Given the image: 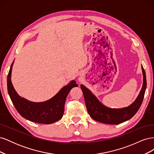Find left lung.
Wrapping results in <instances>:
<instances>
[{
    "label": "left lung",
    "instance_id": "left-lung-1",
    "mask_svg": "<svg viewBox=\"0 0 154 154\" xmlns=\"http://www.w3.org/2000/svg\"><path fill=\"white\" fill-rule=\"evenodd\" d=\"M141 68L143 75L141 90L134 103L123 109H110L105 106L87 88L83 85H80L88 113L93 119L105 124L118 125L131 119L136 114L142 104L146 88V73L143 66Z\"/></svg>",
    "mask_w": 154,
    "mask_h": 154
}]
</instances>
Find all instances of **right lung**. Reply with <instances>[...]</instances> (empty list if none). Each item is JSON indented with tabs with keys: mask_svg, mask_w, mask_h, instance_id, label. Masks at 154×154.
<instances>
[{
	"mask_svg": "<svg viewBox=\"0 0 154 154\" xmlns=\"http://www.w3.org/2000/svg\"><path fill=\"white\" fill-rule=\"evenodd\" d=\"M13 62L8 75L7 85L8 94L18 112L27 120L41 124H51L61 119L69 92L71 88L78 86L76 82L71 81L48 101L40 103L29 101L18 95L12 85L11 76Z\"/></svg>",
	"mask_w": 154,
	"mask_h": 154,
	"instance_id": "right-lung-1",
	"label": "right lung"
}]
</instances>
